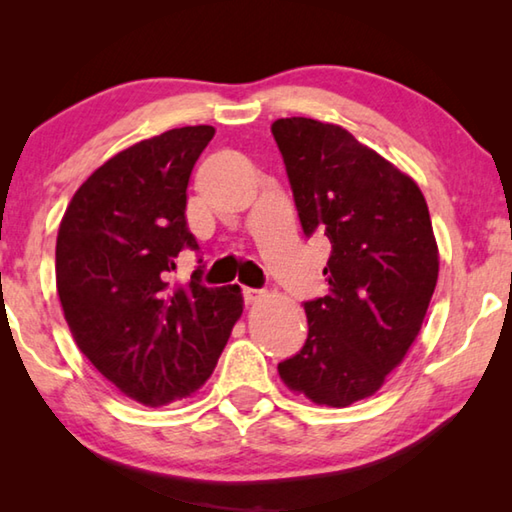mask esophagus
<instances>
[{
    "instance_id": "1",
    "label": "esophagus",
    "mask_w": 512,
    "mask_h": 512,
    "mask_svg": "<svg viewBox=\"0 0 512 512\" xmlns=\"http://www.w3.org/2000/svg\"><path fill=\"white\" fill-rule=\"evenodd\" d=\"M266 296L264 289H250V287H244V300L248 302V305H253V302L262 300Z\"/></svg>"
}]
</instances>
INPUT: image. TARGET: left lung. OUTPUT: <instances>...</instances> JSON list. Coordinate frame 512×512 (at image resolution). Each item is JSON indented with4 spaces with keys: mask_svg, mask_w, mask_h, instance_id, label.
Listing matches in <instances>:
<instances>
[{
    "mask_svg": "<svg viewBox=\"0 0 512 512\" xmlns=\"http://www.w3.org/2000/svg\"><path fill=\"white\" fill-rule=\"evenodd\" d=\"M302 230L332 244L329 293L305 302L307 341L277 363L293 393L350 406L377 393L418 336L438 282V246L415 180L336 124L273 121Z\"/></svg>",
    "mask_w": 512,
    "mask_h": 512,
    "instance_id": "1",
    "label": "left lung"
}]
</instances>
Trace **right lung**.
<instances>
[{
  "mask_svg": "<svg viewBox=\"0 0 512 512\" xmlns=\"http://www.w3.org/2000/svg\"><path fill=\"white\" fill-rule=\"evenodd\" d=\"M212 137V126H185L128 146L79 187L58 228L56 289L74 341L146 406L198 391L244 311L237 284H201L203 266L169 282L180 250H198L187 185Z\"/></svg>",
  "mask_w": 512,
  "mask_h": 512,
  "instance_id": "obj_1",
  "label": "right lung"
}]
</instances>
